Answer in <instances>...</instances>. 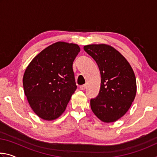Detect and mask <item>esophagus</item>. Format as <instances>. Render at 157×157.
<instances>
[{"label":"esophagus","instance_id":"34e87169","mask_svg":"<svg viewBox=\"0 0 157 157\" xmlns=\"http://www.w3.org/2000/svg\"><path fill=\"white\" fill-rule=\"evenodd\" d=\"M79 88H80V89H81V90H84L85 89H86V85H85V84L81 85V86H80V87H79Z\"/></svg>","mask_w":157,"mask_h":157}]
</instances>
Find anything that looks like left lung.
<instances>
[{"label": "left lung", "instance_id": "1", "mask_svg": "<svg viewBox=\"0 0 157 157\" xmlns=\"http://www.w3.org/2000/svg\"><path fill=\"white\" fill-rule=\"evenodd\" d=\"M84 50L97 63L101 75L99 94L91 99V109L102 122H115L126 113L136 96L134 71L125 58L109 45H88Z\"/></svg>", "mask_w": 157, "mask_h": 157}]
</instances>
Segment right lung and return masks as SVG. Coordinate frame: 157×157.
<instances>
[{
	"label": "right lung",
	"mask_w": 157,
	"mask_h": 157,
	"mask_svg": "<svg viewBox=\"0 0 157 157\" xmlns=\"http://www.w3.org/2000/svg\"><path fill=\"white\" fill-rule=\"evenodd\" d=\"M78 45L59 41L39 53L28 66L23 78L25 96L41 118L55 120L64 112L77 89L73 63Z\"/></svg>",
	"instance_id": "add662e5"
}]
</instances>
